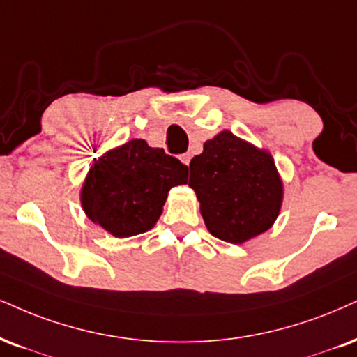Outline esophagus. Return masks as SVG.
<instances>
[{"label": "esophagus", "instance_id": "obj_1", "mask_svg": "<svg viewBox=\"0 0 357 357\" xmlns=\"http://www.w3.org/2000/svg\"><path fill=\"white\" fill-rule=\"evenodd\" d=\"M190 158H192V155H190V153H183V155L182 157H180V162H182V164L183 165H190Z\"/></svg>", "mask_w": 357, "mask_h": 357}]
</instances>
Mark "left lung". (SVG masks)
<instances>
[{"label":"left lung","instance_id":"1","mask_svg":"<svg viewBox=\"0 0 357 357\" xmlns=\"http://www.w3.org/2000/svg\"><path fill=\"white\" fill-rule=\"evenodd\" d=\"M188 187L197 193L206 230L241 245L270 230L283 205V180L271 153L222 130L190 162Z\"/></svg>","mask_w":357,"mask_h":357}]
</instances>
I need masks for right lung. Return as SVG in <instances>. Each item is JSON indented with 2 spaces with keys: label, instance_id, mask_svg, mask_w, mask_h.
I'll use <instances>...</instances> for the list:
<instances>
[{
  "label": "right lung",
  "instance_id": "1",
  "mask_svg": "<svg viewBox=\"0 0 357 357\" xmlns=\"http://www.w3.org/2000/svg\"><path fill=\"white\" fill-rule=\"evenodd\" d=\"M188 167L144 139L102 153L87 172L81 205L92 223L116 238L149 231L164 210L170 188L187 183Z\"/></svg>",
  "mask_w": 357,
  "mask_h": 357
}]
</instances>
